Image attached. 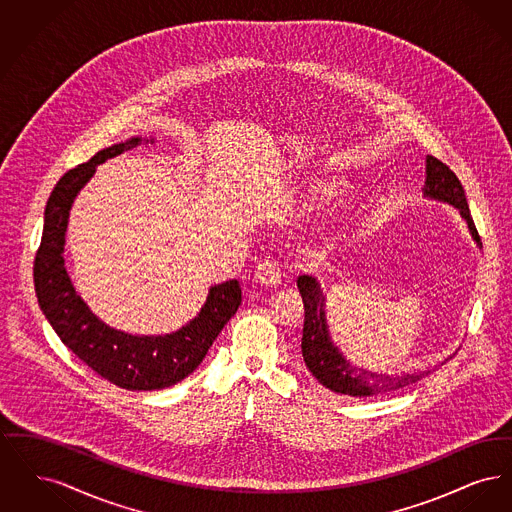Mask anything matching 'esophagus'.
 I'll return each instance as SVG.
<instances>
[{
    "mask_svg": "<svg viewBox=\"0 0 512 512\" xmlns=\"http://www.w3.org/2000/svg\"><path fill=\"white\" fill-rule=\"evenodd\" d=\"M255 278L261 286H276L280 284V270L274 263H259L255 268Z\"/></svg>",
    "mask_w": 512,
    "mask_h": 512,
    "instance_id": "1",
    "label": "esophagus"
}]
</instances>
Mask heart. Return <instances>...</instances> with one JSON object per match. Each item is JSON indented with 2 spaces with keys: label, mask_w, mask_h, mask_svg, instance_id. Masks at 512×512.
I'll list each match as a JSON object with an SVG mask.
<instances>
[{
  "label": "heart",
  "mask_w": 512,
  "mask_h": 512,
  "mask_svg": "<svg viewBox=\"0 0 512 512\" xmlns=\"http://www.w3.org/2000/svg\"><path fill=\"white\" fill-rule=\"evenodd\" d=\"M311 190H313V194L317 195H330L334 194V184H330V182H326V180H317L315 184H311ZM347 215V211H343V215H341L340 220L343 219ZM334 234H336V230H334V226L332 228H328L322 236H320V245H328L332 240H334Z\"/></svg>",
  "instance_id": "obj_1"
}]
</instances>
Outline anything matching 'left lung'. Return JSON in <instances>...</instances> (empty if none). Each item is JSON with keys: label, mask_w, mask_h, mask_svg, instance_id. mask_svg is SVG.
<instances>
[{"label": "left lung", "mask_w": 512, "mask_h": 512, "mask_svg": "<svg viewBox=\"0 0 512 512\" xmlns=\"http://www.w3.org/2000/svg\"><path fill=\"white\" fill-rule=\"evenodd\" d=\"M422 192L424 197L453 205L466 222L472 234V240L478 244V247H482L478 230L470 217L463 184L459 182L455 172L432 155L426 157V182ZM297 288L305 307L303 338H301L303 361L324 388L343 393V395H351V397H374V395L403 390L414 382L426 378L432 372V368H426V370H413V372H401V374H378V372H370L365 368L351 365L343 357L338 345L330 338L326 311H324L326 295L322 293L317 278L303 274L297 278Z\"/></svg>", "instance_id": "left-lung-1"}]
</instances>
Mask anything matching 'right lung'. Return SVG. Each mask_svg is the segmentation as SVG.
<instances>
[{
	"mask_svg": "<svg viewBox=\"0 0 512 512\" xmlns=\"http://www.w3.org/2000/svg\"><path fill=\"white\" fill-rule=\"evenodd\" d=\"M142 142L149 140L134 136L105 147L57 182L46 205L42 244L34 259V288L51 328L80 361L119 388L153 391L171 388L201 365L224 324L236 315L242 288L238 280L211 286L197 317L165 336H134L115 330L99 320L76 293L63 259L74 199L98 165Z\"/></svg>",
	"mask_w": 512,
	"mask_h": 512,
	"instance_id": "right-lung-1",
	"label": "right lung"
}]
</instances>
